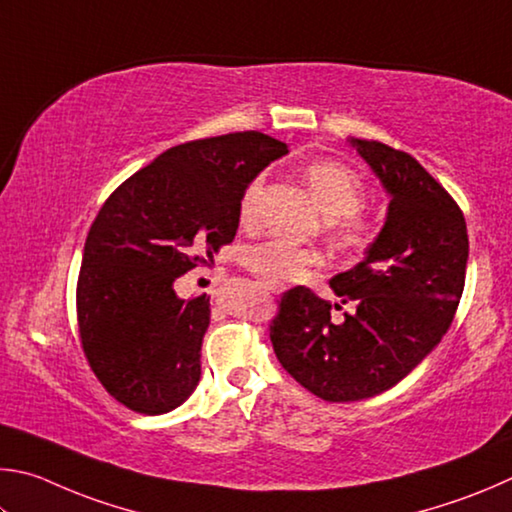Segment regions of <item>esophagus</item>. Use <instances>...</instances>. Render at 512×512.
I'll use <instances>...</instances> for the list:
<instances>
[{"instance_id":"obj_1","label":"esophagus","mask_w":512,"mask_h":512,"mask_svg":"<svg viewBox=\"0 0 512 512\" xmlns=\"http://www.w3.org/2000/svg\"><path fill=\"white\" fill-rule=\"evenodd\" d=\"M272 292H281V288H276V285H272V288H270Z\"/></svg>"}]
</instances>
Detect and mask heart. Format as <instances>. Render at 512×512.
Wrapping results in <instances>:
<instances>
[{"label":"heart","mask_w":512,"mask_h":512,"mask_svg":"<svg viewBox=\"0 0 512 512\" xmlns=\"http://www.w3.org/2000/svg\"><path fill=\"white\" fill-rule=\"evenodd\" d=\"M303 179L310 188L321 211L328 215L326 227L339 245L364 247L371 238V222L360 213L364 202V186L355 170L342 161L317 159L303 168ZM263 193V177L251 179L240 195L238 215L242 224L256 220L258 202ZM321 256L315 249L301 247L285 238H267L242 251V263L247 270L261 276L265 283L283 285L299 281L310 267H315Z\"/></svg>","instance_id":"heart-1"}]
</instances>
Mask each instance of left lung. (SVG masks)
Segmentation results:
<instances>
[{"instance_id": "1", "label": "left lung", "mask_w": 512, "mask_h": 512, "mask_svg": "<svg viewBox=\"0 0 512 512\" xmlns=\"http://www.w3.org/2000/svg\"><path fill=\"white\" fill-rule=\"evenodd\" d=\"M351 146L391 197L364 261L330 279L355 312L333 324V306L297 285L270 326L283 369L328 402L378 396L434 351L459 308L470 247L459 204L414 157L369 139Z\"/></svg>"}]
</instances>
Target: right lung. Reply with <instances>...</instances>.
<instances>
[{
  "label": "right lung",
  "mask_w": 512,
  "mask_h": 512,
  "mask_svg": "<svg viewBox=\"0 0 512 512\" xmlns=\"http://www.w3.org/2000/svg\"><path fill=\"white\" fill-rule=\"evenodd\" d=\"M283 155V141L256 130L179 143L101 206L78 274V333L121 405L157 416L195 391L211 308L206 294L179 299L175 281L229 245L242 191Z\"/></svg>",
  "instance_id": "1"
}]
</instances>
